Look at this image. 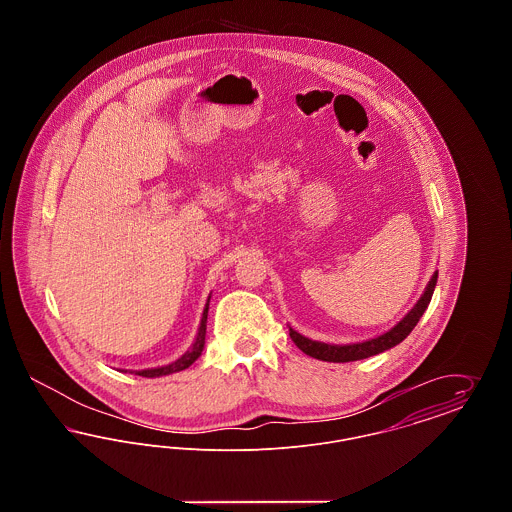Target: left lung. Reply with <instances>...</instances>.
<instances>
[{
	"label": "left lung",
	"instance_id": "1",
	"mask_svg": "<svg viewBox=\"0 0 512 512\" xmlns=\"http://www.w3.org/2000/svg\"><path fill=\"white\" fill-rule=\"evenodd\" d=\"M436 282H438V272H434V276L430 278L422 297L416 301V305L405 315V318L401 322H397L390 332H386V334H382L374 340L363 341V343H349V345H332V343L309 340V338L301 336L299 332H295L293 328H290V338L305 355L315 357L318 361H328V363H349V361H361L366 357L378 355L386 349L395 347L397 343H401L413 332L416 322L420 320V317L424 315V311L430 305Z\"/></svg>",
	"mask_w": 512,
	"mask_h": 512
}]
</instances>
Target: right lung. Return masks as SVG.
I'll use <instances>...</instances> for the list:
<instances>
[{
	"mask_svg": "<svg viewBox=\"0 0 512 512\" xmlns=\"http://www.w3.org/2000/svg\"><path fill=\"white\" fill-rule=\"evenodd\" d=\"M207 313H209V299H207V305H205V311H203V317H201V324H199V330H197V338H195L194 345L171 365L159 366V368H147V370H134L136 376H144V378H159V376H167L172 372H180L184 368L195 363V359L201 355L203 347H205V330H207Z\"/></svg>",
	"mask_w": 512,
	"mask_h": 512,
	"instance_id": "add662e5",
	"label": "right lung"
}]
</instances>
